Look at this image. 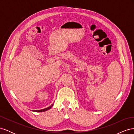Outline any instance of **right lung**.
Masks as SVG:
<instances>
[{
	"label": "right lung",
	"mask_w": 134,
	"mask_h": 134,
	"mask_svg": "<svg viewBox=\"0 0 134 134\" xmlns=\"http://www.w3.org/2000/svg\"><path fill=\"white\" fill-rule=\"evenodd\" d=\"M54 106V103L52 104L50 106H49L48 107H47L46 108H44L42 109H40V110H32V111H34V112H44V111H46L48 109H50V108H51V107Z\"/></svg>",
	"instance_id": "add662e5"
}]
</instances>
